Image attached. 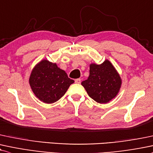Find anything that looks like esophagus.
Masks as SVG:
<instances>
[{
    "instance_id": "obj_1",
    "label": "esophagus",
    "mask_w": 153,
    "mask_h": 153,
    "mask_svg": "<svg viewBox=\"0 0 153 153\" xmlns=\"http://www.w3.org/2000/svg\"><path fill=\"white\" fill-rule=\"evenodd\" d=\"M75 83H78V84H80V82H81V80H80V78H78V79H75Z\"/></svg>"
}]
</instances>
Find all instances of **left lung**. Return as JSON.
<instances>
[{
    "mask_svg": "<svg viewBox=\"0 0 153 153\" xmlns=\"http://www.w3.org/2000/svg\"><path fill=\"white\" fill-rule=\"evenodd\" d=\"M122 80L108 60L100 65H90V75L81 85L92 99L99 103L109 102L118 93Z\"/></svg>",
    "mask_w": 153,
    "mask_h": 153,
    "instance_id": "8db88e82",
    "label": "left lung"
}]
</instances>
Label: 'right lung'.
Returning <instances> with one entry per match:
<instances>
[{
  "label": "right lung",
  "mask_w": 153,
  "mask_h": 153,
  "mask_svg": "<svg viewBox=\"0 0 153 153\" xmlns=\"http://www.w3.org/2000/svg\"><path fill=\"white\" fill-rule=\"evenodd\" d=\"M74 80L56 63L43 60L33 69L29 83L35 95L45 103H53L65 95Z\"/></svg>",
  "instance_id": "1"
}]
</instances>
